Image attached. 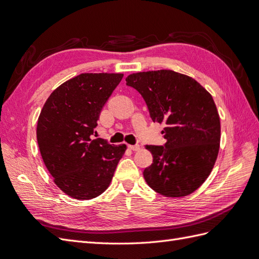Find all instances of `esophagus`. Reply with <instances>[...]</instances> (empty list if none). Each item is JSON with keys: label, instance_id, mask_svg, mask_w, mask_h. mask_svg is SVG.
Here are the masks:
<instances>
[{"label": "esophagus", "instance_id": "34e87169", "mask_svg": "<svg viewBox=\"0 0 259 259\" xmlns=\"http://www.w3.org/2000/svg\"><path fill=\"white\" fill-rule=\"evenodd\" d=\"M128 148L133 151H137L140 149V146L139 145H128Z\"/></svg>", "mask_w": 259, "mask_h": 259}]
</instances>
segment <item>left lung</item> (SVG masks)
Segmentation results:
<instances>
[{
    "mask_svg": "<svg viewBox=\"0 0 259 259\" xmlns=\"http://www.w3.org/2000/svg\"><path fill=\"white\" fill-rule=\"evenodd\" d=\"M126 85L143 96L153 122H165L164 146L147 145L153 163L145 168L149 187L170 198L185 197L205 182L221 143V121L210 94L173 70L130 74Z\"/></svg>",
    "mask_w": 259,
    "mask_h": 259,
    "instance_id": "1",
    "label": "left lung"
}]
</instances>
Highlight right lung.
Listing matches in <instances>:
<instances>
[{"label": "right lung", "mask_w": 259, "mask_h": 259, "mask_svg": "<svg viewBox=\"0 0 259 259\" xmlns=\"http://www.w3.org/2000/svg\"><path fill=\"white\" fill-rule=\"evenodd\" d=\"M122 73H82L55 90L37 120L36 138L54 182L69 197L90 200L111 183L126 146L92 139Z\"/></svg>", "instance_id": "right-lung-1"}]
</instances>
